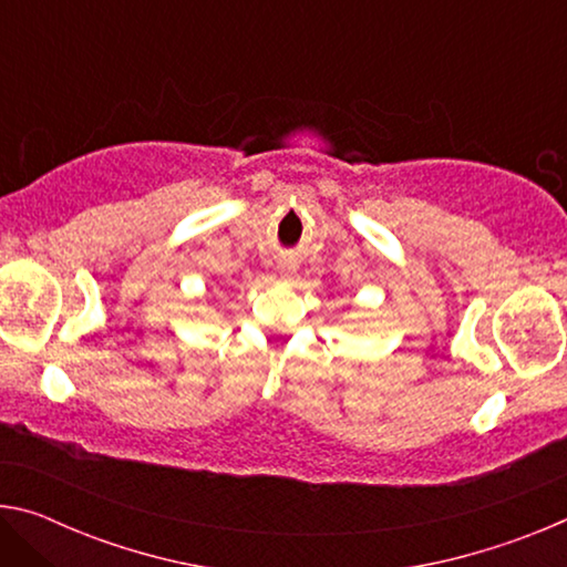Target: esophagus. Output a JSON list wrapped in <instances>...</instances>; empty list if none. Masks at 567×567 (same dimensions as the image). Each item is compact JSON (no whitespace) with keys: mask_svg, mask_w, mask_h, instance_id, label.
Here are the masks:
<instances>
[{"mask_svg":"<svg viewBox=\"0 0 567 567\" xmlns=\"http://www.w3.org/2000/svg\"><path fill=\"white\" fill-rule=\"evenodd\" d=\"M280 270H282L285 275H292V272L297 270V262H295V260H280Z\"/></svg>","mask_w":567,"mask_h":567,"instance_id":"esophagus-1","label":"esophagus"}]
</instances>
